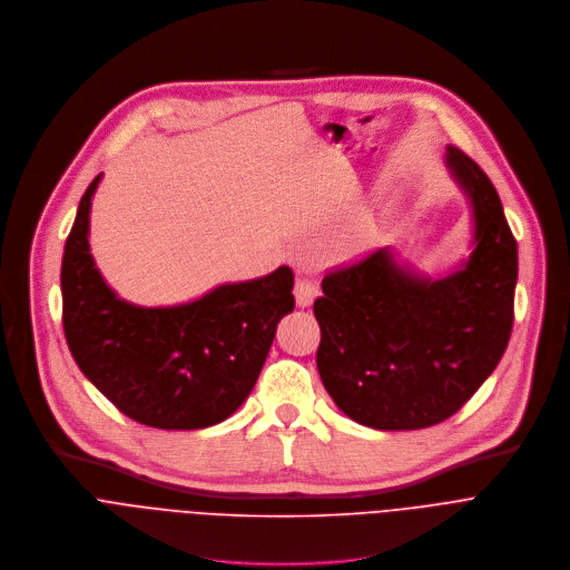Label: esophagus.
<instances>
[{
    "label": "esophagus",
    "instance_id": "esophagus-1",
    "mask_svg": "<svg viewBox=\"0 0 570 570\" xmlns=\"http://www.w3.org/2000/svg\"><path fill=\"white\" fill-rule=\"evenodd\" d=\"M318 289L316 285L309 281V278H298L296 285H294V298H296V305L298 307H307L312 305V301L316 298Z\"/></svg>",
    "mask_w": 570,
    "mask_h": 570
}]
</instances>
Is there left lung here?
I'll use <instances>...</instances> for the list:
<instances>
[{
	"instance_id": "8db88e82",
	"label": "left lung",
	"mask_w": 570,
	"mask_h": 570,
	"mask_svg": "<svg viewBox=\"0 0 570 570\" xmlns=\"http://www.w3.org/2000/svg\"><path fill=\"white\" fill-rule=\"evenodd\" d=\"M446 166L474 213V252L444 278L380 249L330 272L314 301L316 368L334 404L380 431L433 426L501 362L514 321L517 240L490 177L449 146Z\"/></svg>"
}]
</instances>
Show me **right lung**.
Listing matches in <instances>:
<instances>
[{
    "label": "right lung",
    "instance_id": "obj_1",
    "mask_svg": "<svg viewBox=\"0 0 570 570\" xmlns=\"http://www.w3.org/2000/svg\"><path fill=\"white\" fill-rule=\"evenodd\" d=\"M87 186L62 254V325L82 375L128 417L173 431L217 424L252 393L278 321L294 309L289 267L226 283L197 301L141 307L121 301L89 254Z\"/></svg>",
    "mask_w": 570,
    "mask_h": 570
}]
</instances>
